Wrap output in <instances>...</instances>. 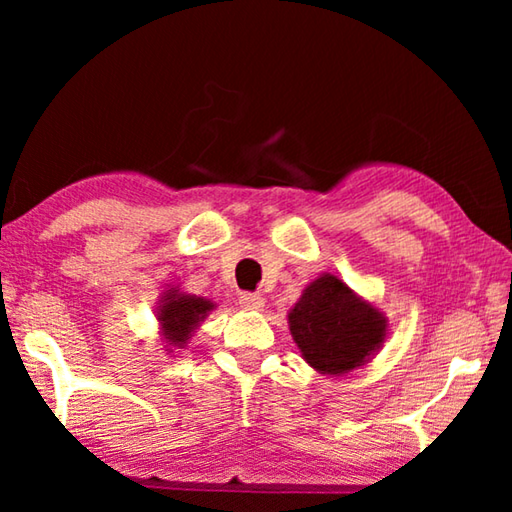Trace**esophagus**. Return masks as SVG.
I'll return each instance as SVG.
<instances>
[{"label": "esophagus", "instance_id": "34e87169", "mask_svg": "<svg viewBox=\"0 0 512 512\" xmlns=\"http://www.w3.org/2000/svg\"><path fill=\"white\" fill-rule=\"evenodd\" d=\"M239 305L248 311H259L264 307V298L259 293H241Z\"/></svg>", "mask_w": 512, "mask_h": 512}]
</instances>
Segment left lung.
Instances as JSON below:
<instances>
[{"instance_id": "1", "label": "left lung", "mask_w": 512, "mask_h": 512, "mask_svg": "<svg viewBox=\"0 0 512 512\" xmlns=\"http://www.w3.org/2000/svg\"><path fill=\"white\" fill-rule=\"evenodd\" d=\"M289 329L311 368L339 377L379 352L388 334V318L341 277L323 273L289 311Z\"/></svg>"}]
</instances>
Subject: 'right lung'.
I'll use <instances>...</instances> for the list:
<instances>
[{
    "mask_svg": "<svg viewBox=\"0 0 512 512\" xmlns=\"http://www.w3.org/2000/svg\"><path fill=\"white\" fill-rule=\"evenodd\" d=\"M216 305L212 300L192 296V293L180 291L178 287H169L158 300V311L155 318L160 323V336L167 343L164 348L173 352L171 348L183 350L192 334L203 323L205 316L210 314Z\"/></svg>",
    "mask_w": 512,
    "mask_h": 512,
    "instance_id": "obj_1",
    "label": "right lung"
}]
</instances>
